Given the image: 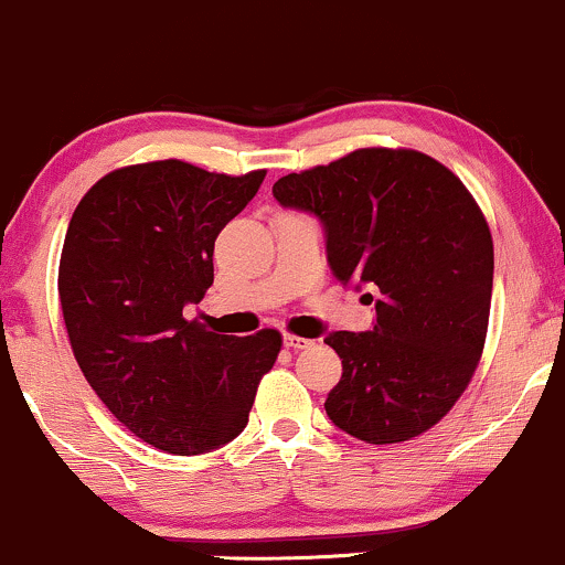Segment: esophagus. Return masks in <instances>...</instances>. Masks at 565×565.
I'll return each mask as SVG.
<instances>
[{
	"mask_svg": "<svg viewBox=\"0 0 565 565\" xmlns=\"http://www.w3.org/2000/svg\"><path fill=\"white\" fill-rule=\"evenodd\" d=\"M282 343L288 349H294V351H301V349H309L311 347L309 338H301V335H282Z\"/></svg>",
	"mask_w": 565,
	"mask_h": 565,
	"instance_id": "esophagus-1",
	"label": "esophagus"
}]
</instances>
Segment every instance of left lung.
I'll use <instances>...</instances> for the list:
<instances>
[{"instance_id": "1", "label": "left lung", "mask_w": 565, "mask_h": 565, "mask_svg": "<svg viewBox=\"0 0 565 565\" xmlns=\"http://www.w3.org/2000/svg\"><path fill=\"white\" fill-rule=\"evenodd\" d=\"M271 195L322 224L330 271L375 303L373 328L324 338L343 364L324 413L367 444L426 434L487 338L494 248L473 195L426 152L388 148L277 179Z\"/></svg>"}]
</instances>
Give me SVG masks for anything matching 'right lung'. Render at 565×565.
Listing matches in <instances>:
<instances>
[{
    "label": "right lung",
    "instance_id": "1",
    "mask_svg": "<svg viewBox=\"0 0 565 565\" xmlns=\"http://www.w3.org/2000/svg\"><path fill=\"white\" fill-rule=\"evenodd\" d=\"M264 174H211L174 158L126 166L71 216L57 290L73 356L116 420L163 452L235 439L282 347L277 330L218 335L184 317L214 282L216 235Z\"/></svg>",
    "mask_w": 565,
    "mask_h": 565
}]
</instances>
